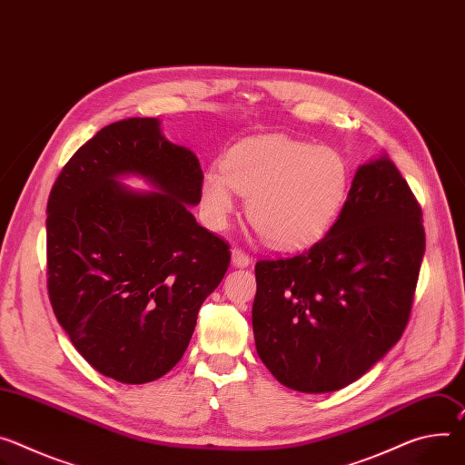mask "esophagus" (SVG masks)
Returning <instances> with one entry per match:
<instances>
[{
    "label": "esophagus",
    "mask_w": 465,
    "mask_h": 465,
    "mask_svg": "<svg viewBox=\"0 0 465 465\" xmlns=\"http://www.w3.org/2000/svg\"><path fill=\"white\" fill-rule=\"evenodd\" d=\"M250 256L246 254L244 250H241V248H232V265L233 267H239V269H242V267H248L250 265Z\"/></svg>",
    "instance_id": "1"
}]
</instances>
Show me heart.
<instances>
[{"mask_svg": "<svg viewBox=\"0 0 465 465\" xmlns=\"http://www.w3.org/2000/svg\"><path fill=\"white\" fill-rule=\"evenodd\" d=\"M351 168L328 146L282 135L235 148L224 174L203 176L202 203L221 224L235 207L233 191L248 198V219L272 246L292 250L315 242L331 226L347 198Z\"/></svg>", "mask_w": 465, "mask_h": 465, "instance_id": "1", "label": "heart"}]
</instances>
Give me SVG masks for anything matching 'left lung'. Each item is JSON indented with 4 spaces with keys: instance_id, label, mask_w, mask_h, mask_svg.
<instances>
[{
    "instance_id": "left-lung-1",
    "label": "left lung",
    "mask_w": 465,
    "mask_h": 465,
    "mask_svg": "<svg viewBox=\"0 0 465 465\" xmlns=\"http://www.w3.org/2000/svg\"><path fill=\"white\" fill-rule=\"evenodd\" d=\"M423 254V213L399 168L388 155L361 164L321 241L256 263L258 356L301 393L356 382L401 340Z\"/></svg>"
}]
</instances>
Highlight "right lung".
<instances>
[{"label": "right lung", "instance_id": "add662e5", "mask_svg": "<svg viewBox=\"0 0 465 465\" xmlns=\"http://www.w3.org/2000/svg\"><path fill=\"white\" fill-rule=\"evenodd\" d=\"M144 177L155 192L117 180ZM198 157L157 118H125L83 144L55 180L46 219L48 292L72 345L98 372L146 384L171 371L230 246L202 228Z\"/></svg>", "mask_w": 465, "mask_h": 465}]
</instances>
